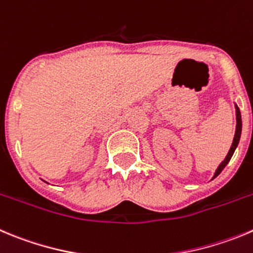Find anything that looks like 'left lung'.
<instances>
[{"label": "left lung", "mask_w": 253, "mask_h": 253, "mask_svg": "<svg viewBox=\"0 0 253 253\" xmlns=\"http://www.w3.org/2000/svg\"><path fill=\"white\" fill-rule=\"evenodd\" d=\"M236 120H237V125H236V133H235V138H233V143H232V145H231V148H229V152H228V154H227L226 158H224V161L222 162V163L219 164L218 168H217L216 173H214V177L213 178H216L217 175H218L219 173L223 170L224 167L228 164V162L231 161V158H232L233 153H235L236 148H237L238 142H240L241 131H242V119H241V111H240V109H238L237 105H236Z\"/></svg>", "instance_id": "1"}]
</instances>
